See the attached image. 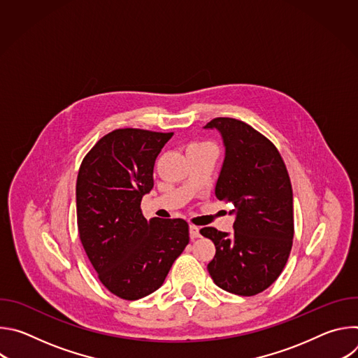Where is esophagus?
<instances>
[{
    "label": "esophagus",
    "instance_id": "esophagus-1",
    "mask_svg": "<svg viewBox=\"0 0 358 358\" xmlns=\"http://www.w3.org/2000/svg\"><path fill=\"white\" fill-rule=\"evenodd\" d=\"M201 236V232H199V227H195V225H189V238L194 241L196 238Z\"/></svg>",
    "mask_w": 358,
    "mask_h": 358
}]
</instances>
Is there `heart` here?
<instances>
[{
    "label": "heart",
    "instance_id": "heart-1",
    "mask_svg": "<svg viewBox=\"0 0 358 358\" xmlns=\"http://www.w3.org/2000/svg\"><path fill=\"white\" fill-rule=\"evenodd\" d=\"M194 145H201V144H194Z\"/></svg>",
    "mask_w": 358,
    "mask_h": 358
}]
</instances>
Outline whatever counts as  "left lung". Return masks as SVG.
I'll return each mask as SVG.
<instances>
[{
	"label": "left lung",
	"instance_id": "1",
	"mask_svg": "<svg viewBox=\"0 0 358 358\" xmlns=\"http://www.w3.org/2000/svg\"><path fill=\"white\" fill-rule=\"evenodd\" d=\"M203 129L217 130L225 157L215 185L220 201L235 210L234 232L202 228L215 245L208 272L217 286L253 296L268 289L282 273L293 241V192L278 148L249 124L217 117Z\"/></svg>",
	"mask_w": 358,
	"mask_h": 358
}]
</instances>
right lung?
I'll return each mask as SVG.
<instances>
[{"label":"right lung","instance_id":"right-lung-1","mask_svg":"<svg viewBox=\"0 0 358 358\" xmlns=\"http://www.w3.org/2000/svg\"><path fill=\"white\" fill-rule=\"evenodd\" d=\"M174 133L117 129L87 152L76 181L79 238L100 282L137 300L156 292L189 242L181 220L143 217L157 156Z\"/></svg>","mask_w":358,"mask_h":358}]
</instances>
